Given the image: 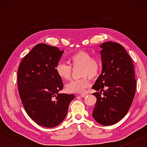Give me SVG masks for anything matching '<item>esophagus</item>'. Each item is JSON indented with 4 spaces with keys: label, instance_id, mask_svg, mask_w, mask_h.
Masks as SVG:
<instances>
[{
    "label": "esophagus",
    "instance_id": "esophagus-1",
    "mask_svg": "<svg viewBox=\"0 0 147 147\" xmlns=\"http://www.w3.org/2000/svg\"><path fill=\"white\" fill-rule=\"evenodd\" d=\"M80 96H81V97H85V96H87V94H86V93H82V94H80Z\"/></svg>",
    "mask_w": 147,
    "mask_h": 147
}]
</instances>
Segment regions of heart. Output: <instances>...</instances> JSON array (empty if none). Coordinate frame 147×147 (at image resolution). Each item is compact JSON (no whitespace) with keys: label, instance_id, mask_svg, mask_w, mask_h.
I'll return each mask as SVG.
<instances>
[{"label":"heart","instance_id":"1","mask_svg":"<svg viewBox=\"0 0 147 147\" xmlns=\"http://www.w3.org/2000/svg\"><path fill=\"white\" fill-rule=\"evenodd\" d=\"M69 61L72 67H80V79L72 80L65 85L66 91L70 93H81L90 86L91 79H96L101 70V62L97 58L92 57L90 53L79 51L69 57ZM56 73L63 80H69L71 76V66L64 63H59L55 67Z\"/></svg>","mask_w":147,"mask_h":147}]
</instances>
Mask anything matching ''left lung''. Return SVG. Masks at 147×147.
Segmentation results:
<instances>
[{
	"mask_svg": "<svg viewBox=\"0 0 147 147\" xmlns=\"http://www.w3.org/2000/svg\"><path fill=\"white\" fill-rule=\"evenodd\" d=\"M100 47L102 70L92 86L100 91L92 94L97 98L92 116L99 124L110 126L129 110L135 95L136 80L132 61L123 46L107 41Z\"/></svg>",
	"mask_w": 147,
	"mask_h": 147,
	"instance_id": "1",
	"label": "left lung"
}]
</instances>
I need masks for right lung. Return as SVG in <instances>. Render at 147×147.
Segmentation results:
<instances>
[{
    "instance_id": "1",
    "label": "right lung",
    "mask_w": 147,
    "mask_h": 147,
    "mask_svg": "<svg viewBox=\"0 0 147 147\" xmlns=\"http://www.w3.org/2000/svg\"><path fill=\"white\" fill-rule=\"evenodd\" d=\"M63 51L37 44L25 56L17 72L18 90L29 117L44 127L59 125L67 115L74 94H59L63 84L56 73Z\"/></svg>"
}]
</instances>
